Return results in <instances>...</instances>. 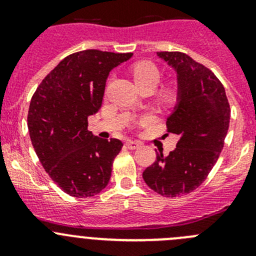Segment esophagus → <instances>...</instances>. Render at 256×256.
Returning <instances> with one entry per match:
<instances>
[{"instance_id":"34e87169","label":"esophagus","mask_w":256,"mask_h":256,"mask_svg":"<svg viewBox=\"0 0 256 256\" xmlns=\"http://www.w3.org/2000/svg\"><path fill=\"white\" fill-rule=\"evenodd\" d=\"M126 146H128V150H138L141 146V144L138 142V141H128Z\"/></svg>"}]
</instances>
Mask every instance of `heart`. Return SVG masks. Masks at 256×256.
Listing matches in <instances>:
<instances>
[{
	"label": "heart",
	"instance_id": "1",
	"mask_svg": "<svg viewBox=\"0 0 256 256\" xmlns=\"http://www.w3.org/2000/svg\"><path fill=\"white\" fill-rule=\"evenodd\" d=\"M131 76L141 90H154L161 79V70L154 63L148 60H141L132 64L130 68ZM158 100L164 105H172L178 98V89L174 84H164L157 92Z\"/></svg>",
	"mask_w": 256,
	"mask_h": 256
}]
</instances>
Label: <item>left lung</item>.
Segmentation results:
<instances>
[{"instance_id":"left-lung-1","label":"left lung","mask_w":256,"mask_h":256,"mask_svg":"<svg viewBox=\"0 0 256 256\" xmlns=\"http://www.w3.org/2000/svg\"><path fill=\"white\" fill-rule=\"evenodd\" d=\"M177 72L178 102L167 118V132L177 135L176 148L144 171L151 190L164 197L187 194L200 187L216 164L230 120L226 90L213 72L180 52H157Z\"/></svg>"}]
</instances>
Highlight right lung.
I'll list each match as a JSON object with an SVG mask.
<instances>
[{
	"label": "right lung",
	"instance_id": "1",
	"mask_svg": "<svg viewBox=\"0 0 256 256\" xmlns=\"http://www.w3.org/2000/svg\"><path fill=\"white\" fill-rule=\"evenodd\" d=\"M131 56L98 49L70 54L42 80L30 99V141L43 168L66 194L92 197L109 183L122 142L92 135L88 118L102 108L110 72Z\"/></svg>",
	"mask_w": 256,
	"mask_h": 256
}]
</instances>
